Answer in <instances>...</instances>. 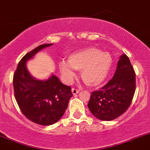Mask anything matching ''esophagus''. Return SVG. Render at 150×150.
Instances as JSON below:
<instances>
[{
  "mask_svg": "<svg viewBox=\"0 0 150 150\" xmlns=\"http://www.w3.org/2000/svg\"><path fill=\"white\" fill-rule=\"evenodd\" d=\"M72 93L73 95H75V94H77L78 93H79V90L78 89H76V88H72Z\"/></svg>",
  "mask_w": 150,
  "mask_h": 150,
  "instance_id": "34e87169",
  "label": "esophagus"
}]
</instances>
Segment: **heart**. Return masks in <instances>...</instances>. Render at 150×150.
Returning <instances> with one entry per match:
<instances>
[{
    "label": "heart",
    "instance_id": "obj_1",
    "mask_svg": "<svg viewBox=\"0 0 150 150\" xmlns=\"http://www.w3.org/2000/svg\"><path fill=\"white\" fill-rule=\"evenodd\" d=\"M112 66L111 55L96 47H88L70 54L68 63H59V69L66 83L72 82L75 73L81 70V77L89 87H96L107 78Z\"/></svg>",
    "mask_w": 150,
    "mask_h": 150
}]
</instances>
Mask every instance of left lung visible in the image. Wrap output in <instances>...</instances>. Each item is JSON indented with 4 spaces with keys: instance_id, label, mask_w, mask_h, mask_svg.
<instances>
[{
    "instance_id": "1",
    "label": "left lung",
    "mask_w": 150,
    "mask_h": 150,
    "mask_svg": "<svg viewBox=\"0 0 150 150\" xmlns=\"http://www.w3.org/2000/svg\"><path fill=\"white\" fill-rule=\"evenodd\" d=\"M136 88L135 72L128 56H120L113 78L100 90L92 92L87 106L101 120L110 121L129 108Z\"/></svg>"
}]
</instances>
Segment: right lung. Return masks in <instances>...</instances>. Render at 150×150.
Listing matches in <instances>:
<instances>
[{
  "label": "right lung",
  "mask_w": 150,
  "mask_h": 150,
  "mask_svg": "<svg viewBox=\"0 0 150 150\" xmlns=\"http://www.w3.org/2000/svg\"><path fill=\"white\" fill-rule=\"evenodd\" d=\"M53 44L39 45L23 57L13 75L15 98L22 114L41 125L55 123L63 117L72 96L71 87L63 84L52 75L45 81L31 76L26 62L38 52Z\"/></svg>",
  "instance_id": "add662e5"
}]
</instances>
